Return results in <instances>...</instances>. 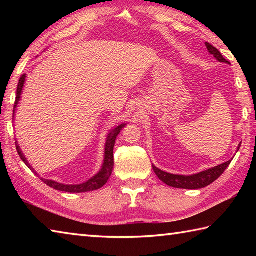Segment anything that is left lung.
<instances>
[{"mask_svg": "<svg viewBox=\"0 0 256 256\" xmlns=\"http://www.w3.org/2000/svg\"><path fill=\"white\" fill-rule=\"evenodd\" d=\"M206 46L210 55L214 56L219 62H224V64H230V62L224 58V56L221 55V52L216 50V47L209 44V42H206ZM240 146L241 145H238V150H240ZM231 162L232 160H228L224 162V164H220L218 166L209 168V170H206L200 172L198 174H194V175H189V176L174 175V174H170L160 170V168H157L155 165H153V170L156 174V176L158 177L162 182L166 184L167 186L179 188V189H200V188L206 187L208 184L216 180V179H218L226 170V167L230 165Z\"/></svg>", "mask_w": 256, "mask_h": 256, "instance_id": "left-lung-1", "label": "left lung"}]
</instances>
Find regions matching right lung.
<instances>
[{
  "label": "right lung",
  "instance_id": "add662e5",
  "mask_svg": "<svg viewBox=\"0 0 256 256\" xmlns=\"http://www.w3.org/2000/svg\"><path fill=\"white\" fill-rule=\"evenodd\" d=\"M26 81V74H23L20 78V82L18 86V91H16V100H15V104H14V110H13V118H15V112L16 108H18V106L20 104V101L22 99V94H23V89H24V84ZM126 123H122L118 125V126L114 128L112 131L108 134L106 140V146H104V158H103V164L101 166V170L98 172L94 176H92L88 180L82 182V184H60L55 180H52V179H45V178H40L42 182H44L48 186L59 190V192H94V190L100 189L101 187L104 186V184L108 182V179H110V176L112 175V170H113V165H114V160H113V148H114V144H116V140L118 138V135L120 132L122 131V128H125ZM16 150H18V153L20 157V160L25 162V165L34 172L36 175L37 172H35L34 168L32 167V165L27 160L25 155L22 152L20 145L16 140ZM38 176V175H37Z\"/></svg>",
  "mask_w": 256,
  "mask_h": 256
}]
</instances>
